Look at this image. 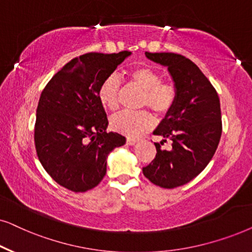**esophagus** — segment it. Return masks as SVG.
Segmentation results:
<instances>
[{
    "mask_svg": "<svg viewBox=\"0 0 252 252\" xmlns=\"http://www.w3.org/2000/svg\"><path fill=\"white\" fill-rule=\"evenodd\" d=\"M126 142H127V145H129V146L135 145V143L138 142V139H135V138H127Z\"/></svg>",
    "mask_w": 252,
    "mask_h": 252,
    "instance_id": "34e87169",
    "label": "esophagus"
}]
</instances>
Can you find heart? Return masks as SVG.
Wrapping results in <instances>:
<instances>
[{
  "label": "heart",
  "instance_id": "heart-1",
  "mask_svg": "<svg viewBox=\"0 0 252 252\" xmlns=\"http://www.w3.org/2000/svg\"><path fill=\"white\" fill-rule=\"evenodd\" d=\"M129 81L143 90L140 106L150 107L159 116H165L174 109L178 99V89L175 82L162 80L161 71L149 66H138L128 73ZM122 81L118 75L110 74L98 87L97 96L104 107L116 110L122 94ZM154 117L148 111H120L110 119L111 128L127 136H139L152 128Z\"/></svg>",
  "mask_w": 252,
  "mask_h": 252
}]
</instances>
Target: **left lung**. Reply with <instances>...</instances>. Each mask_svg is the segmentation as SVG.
Returning <instances> with one entry per match:
<instances>
[{"label":"left lung","instance_id":"1","mask_svg":"<svg viewBox=\"0 0 252 252\" xmlns=\"http://www.w3.org/2000/svg\"><path fill=\"white\" fill-rule=\"evenodd\" d=\"M146 57L168 67L178 89V99L155 135L172 141L170 150L155 143L156 156L142 172L153 184L174 189L192 181L215 154L222 133L217 90L190 59L177 53H149Z\"/></svg>","mask_w":252,"mask_h":252}]
</instances>
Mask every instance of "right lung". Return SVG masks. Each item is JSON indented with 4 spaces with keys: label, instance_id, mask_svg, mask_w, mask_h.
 <instances>
[{
    "label": "right lung",
    "instance_id": "1",
    "mask_svg": "<svg viewBox=\"0 0 252 252\" xmlns=\"http://www.w3.org/2000/svg\"><path fill=\"white\" fill-rule=\"evenodd\" d=\"M130 52H91L64 64L44 88L34 124V145L41 165L58 184L86 192L102 182L106 158L125 136L106 132L107 117L97 96L107 75Z\"/></svg>",
    "mask_w": 252,
    "mask_h": 252
}]
</instances>
